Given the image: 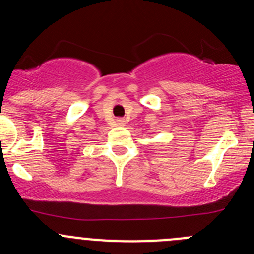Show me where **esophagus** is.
Wrapping results in <instances>:
<instances>
[{
  "label": "esophagus",
  "instance_id": "1",
  "mask_svg": "<svg viewBox=\"0 0 254 254\" xmlns=\"http://www.w3.org/2000/svg\"><path fill=\"white\" fill-rule=\"evenodd\" d=\"M117 124L119 125V127H124V125H125V120L122 119V118H120V119H117Z\"/></svg>",
  "mask_w": 254,
  "mask_h": 254
}]
</instances>
